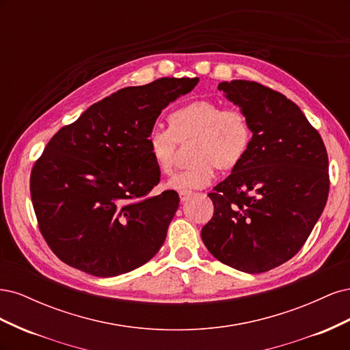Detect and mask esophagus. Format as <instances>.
Instances as JSON below:
<instances>
[{
    "instance_id": "esophagus-1",
    "label": "esophagus",
    "mask_w": 350,
    "mask_h": 350,
    "mask_svg": "<svg viewBox=\"0 0 350 350\" xmlns=\"http://www.w3.org/2000/svg\"><path fill=\"white\" fill-rule=\"evenodd\" d=\"M193 196L191 191H179V200L183 201V203H185V201Z\"/></svg>"
}]
</instances>
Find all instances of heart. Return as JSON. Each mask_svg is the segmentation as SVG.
I'll return each instance as SVG.
<instances>
[{
    "instance_id": "1",
    "label": "heart",
    "mask_w": 350,
    "mask_h": 350,
    "mask_svg": "<svg viewBox=\"0 0 350 350\" xmlns=\"http://www.w3.org/2000/svg\"><path fill=\"white\" fill-rule=\"evenodd\" d=\"M171 129L154 126L147 135L150 156L163 174L174 166L178 140L194 139V163L167 179L172 189H200L210 185L216 176V167H235L247 154L251 144L248 118L238 108H221L213 100H196L178 108L169 115Z\"/></svg>"
}]
</instances>
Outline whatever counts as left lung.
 <instances>
[{
  "label": "left lung",
  "mask_w": 350,
  "mask_h": 350,
  "mask_svg": "<svg viewBox=\"0 0 350 350\" xmlns=\"http://www.w3.org/2000/svg\"><path fill=\"white\" fill-rule=\"evenodd\" d=\"M245 113L251 144L208 197L215 213L201 229L219 261L262 273L291 260L308 239L328 197V157L299 107L256 81L219 84Z\"/></svg>",
  "instance_id": "left-lung-1"
}]
</instances>
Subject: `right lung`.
<instances>
[{
    "mask_svg": "<svg viewBox=\"0 0 350 350\" xmlns=\"http://www.w3.org/2000/svg\"><path fill=\"white\" fill-rule=\"evenodd\" d=\"M198 79L163 77L125 88L62 126L30 175V196L49 248L68 266L112 278L161 250L179 206L175 191L146 197L159 184L147 135L169 103Z\"/></svg>",
    "mask_w": 350,
    "mask_h": 350,
    "instance_id": "right-lung-1",
    "label": "right lung"
}]
</instances>
